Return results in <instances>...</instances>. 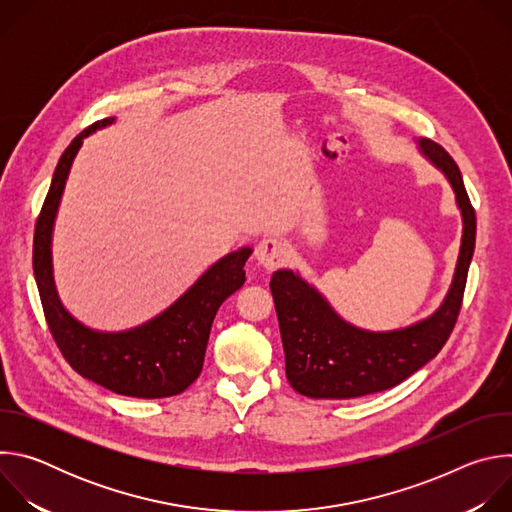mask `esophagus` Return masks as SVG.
I'll list each match as a JSON object with an SVG mask.
<instances>
[{
  "mask_svg": "<svg viewBox=\"0 0 512 512\" xmlns=\"http://www.w3.org/2000/svg\"><path fill=\"white\" fill-rule=\"evenodd\" d=\"M255 259L265 267V269H277L285 261V247L279 239L269 237L257 243L255 247Z\"/></svg>",
  "mask_w": 512,
  "mask_h": 512,
  "instance_id": "34e87169",
  "label": "esophagus"
}]
</instances>
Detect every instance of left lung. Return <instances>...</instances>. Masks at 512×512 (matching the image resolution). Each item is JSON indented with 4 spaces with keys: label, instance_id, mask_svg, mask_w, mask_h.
Here are the masks:
<instances>
[{
    "label": "left lung",
    "instance_id": "left-lung-1",
    "mask_svg": "<svg viewBox=\"0 0 512 512\" xmlns=\"http://www.w3.org/2000/svg\"><path fill=\"white\" fill-rule=\"evenodd\" d=\"M419 154L444 174L462 216L460 253L442 304L427 318L395 330H364L344 320L298 271L277 269L269 281L285 352V375L300 395L354 399L391 389L419 371L450 338L476 243V214L452 156L431 139Z\"/></svg>",
    "mask_w": 512,
    "mask_h": 512
}]
</instances>
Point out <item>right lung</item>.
<instances>
[{
    "label": "right lung",
    "instance_id": "right-lung-1",
    "mask_svg": "<svg viewBox=\"0 0 512 512\" xmlns=\"http://www.w3.org/2000/svg\"><path fill=\"white\" fill-rule=\"evenodd\" d=\"M113 123L115 117L93 123L60 156L34 231V277L52 338L72 369L117 395L162 399L180 395L198 379L212 320L221 304L245 283L243 267L253 249L239 247L216 259L176 302L139 326L105 332L72 316L60 302L54 281V223L83 141Z\"/></svg>",
    "mask_w": 512,
    "mask_h": 512
}]
</instances>
